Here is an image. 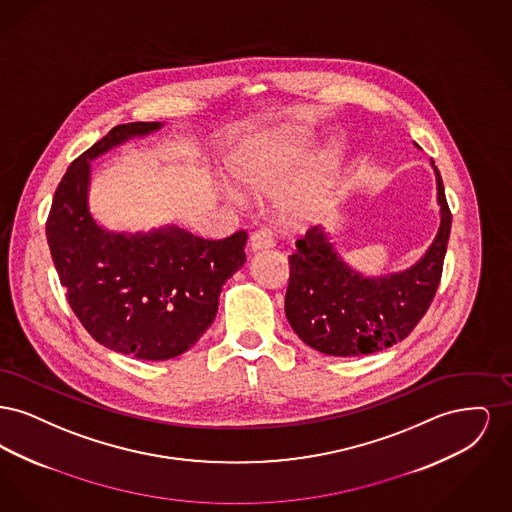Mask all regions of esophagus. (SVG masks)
Instances as JSON below:
<instances>
[{
  "mask_svg": "<svg viewBox=\"0 0 512 512\" xmlns=\"http://www.w3.org/2000/svg\"><path fill=\"white\" fill-rule=\"evenodd\" d=\"M272 245H274V240H272V234L268 232L267 228H259V230H255V232L251 234V238H249V247H251V251L267 249V247H272Z\"/></svg>",
  "mask_w": 512,
  "mask_h": 512,
  "instance_id": "1",
  "label": "esophagus"
}]
</instances>
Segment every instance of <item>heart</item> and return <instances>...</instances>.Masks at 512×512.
Listing matches in <instances>:
<instances>
[{
    "mask_svg": "<svg viewBox=\"0 0 512 512\" xmlns=\"http://www.w3.org/2000/svg\"><path fill=\"white\" fill-rule=\"evenodd\" d=\"M301 161L297 136L280 132L272 140L247 147L234 161L232 174L249 188H263L295 169ZM328 180L326 167L320 165L315 174L299 178L280 190L278 203L286 217L293 220H311L317 217L326 203Z\"/></svg>",
    "mask_w": 512,
    "mask_h": 512,
    "instance_id": "b5f03b06",
    "label": "heart"
}]
</instances>
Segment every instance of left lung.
Instances as JSON below:
<instances>
[{
  "mask_svg": "<svg viewBox=\"0 0 512 512\" xmlns=\"http://www.w3.org/2000/svg\"><path fill=\"white\" fill-rule=\"evenodd\" d=\"M434 167V161H432ZM441 224L426 255L407 270L365 278L347 267L320 226L295 242L286 292V317L293 332L334 357H357L405 340L426 315L441 280L451 232V211L438 167Z\"/></svg>",
  "mask_w": 512,
  "mask_h": 512,
  "instance_id": "left-lung-1",
  "label": "left lung"
}]
</instances>
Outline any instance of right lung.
I'll use <instances>...</instances> for the list:
<instances>
[{
    "instance_id": "add662e5",
    "label": "right lung",
    "mask_w": 512,
    "mask_h": 512,
    "mask_svg": "<svg viewBox=\"0 0 512 512\" xmlns=\"http://www.w3.org/2000/svg\"><path fill=\"white\" fill-rule=\"evenodd\" d=\"M161 126L119 124L76 157L46 222L51 259L76 318L107 349L144 361L178 357L205 334L224 282L244 267L247 242L245 230L222 240L178 226L117 234L92 219L90 161Z\"/></svg>"
}]
</instances>
